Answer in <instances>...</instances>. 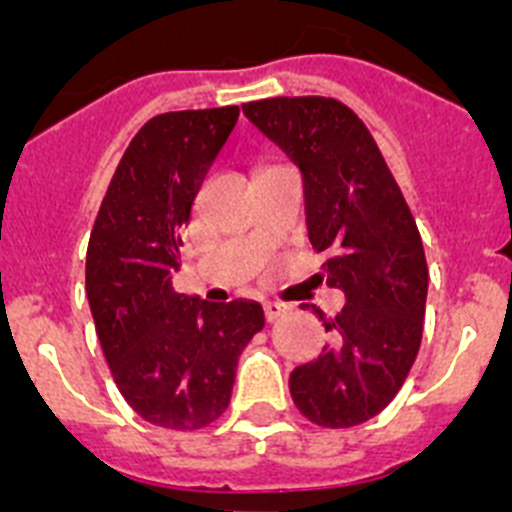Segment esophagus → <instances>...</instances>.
<instances>
[{"label": "esophagus", "mask_w": 512, "mask_h": 512, "mask_svg": "<svg viewBox=\"0 0 512 512\" xmlns=\"http://www.w3.org/2000/svg\"><path fill=\"white\" fill-rule=\"evenodd\" d=\"M287 312V305H282V302H264V315L269 323H274V320L279 318V315H284Z\"/></svg>", "instance_id": "esophagus-1"}]
</instances>
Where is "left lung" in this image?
<instances>
[{
  "mask_svg": "<svg viewBox=\"0 0 512 512\" xmlns=\"http://www.w3.org/2000/svg\"><path fill=\"white\" fill-rule=\"evenodd\" d=\"M302 171L307 235L325 279L346 305L323 320L333 343L289 374L297 410L323 428L382 413L408 379L423 338L428 264L408 202L377 140L333 97H271L243 104Z\"/></svg>",
  "mask_w": 512,
  "mask_h": 512,
  "instance_id": "1",
  "label": "left lung"
}]
</instances>
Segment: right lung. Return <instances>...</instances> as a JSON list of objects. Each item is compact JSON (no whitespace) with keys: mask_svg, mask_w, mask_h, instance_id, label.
<instances>
[{"mask_svg":"<svg viewBox=\"0 0 512 512\" xmlns=\"http://www.w3.org/2000/svg\"><path fill=\"white\" fill-rule=\"evenodd\" d=\"M238 107L156 115L135 133L87 248V297L117 390L143 420L197 431L225 413L238 356L261 328L259 302L179 295L182 228Z\"/></svg>","mask_w":512,"mask_h":512,"instance_id":"1","label":"right lung"}]
</instances>
